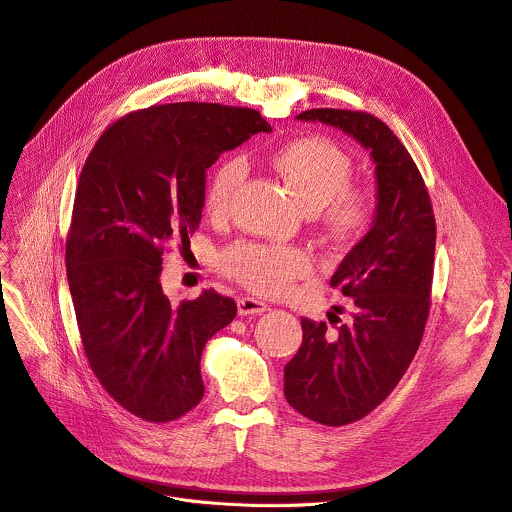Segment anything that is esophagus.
<instances>
[{
	"label": "esophagus",
	"mask_w": 512,
	"mask_h": 512,
	"mask_svg": "<svg viewBox=\"0 0 512 512\" xmlns=\"http://www.w3.org/2000/svg\"><path fill=\"white\" fill-rule=\"evenodd\" d=\"M264 311H268V304L262 300H256L252 296H242L238 300V313L242 317H250V315H262Z\"/></svg>",
	"instance_id": "obj_1"
}]
</instances>
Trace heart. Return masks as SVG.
<instances>
[{
	"instance_id": "heart-1",
	"label": "heart",
	"mask_w": 512,
	"mask_h": 512,
	"mask_svg": "<svg viewBox=\"0 0 512 512\" xmlns=\"http://www.w3.org/2000/svg\"><path fill=\"white\" fill-rule=\"evenodd\" d=\"M286 187L309 214H319L327 232L337 240H353L371 222V199L349 187L353 161L345 149L323 137H306L278 149L272 157ZM246 177V161H222L210 177L206 208L212 216H226L236 189ZM224 270L244 286L278 294L294 280L313 272V258L294 246L244 242L222 256Z\"/></svg>"
}]
</instances>
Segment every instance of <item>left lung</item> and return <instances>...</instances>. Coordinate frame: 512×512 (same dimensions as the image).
Here are the masks:
<instances>
[{"label": "left lung", "instance_id": "1", "mask_svg": "<svg viewBox=\"0 0 512 512\" xmlns=\"http://www.w3.org/2000/svg\"><path fill=\"white\" fill-rule=\"evenodd\" d=\"M341 129L369 151L377 203L369 232L349 250L331 286L353 298V315L327 331L302 319V345L284 367V395L325 426L365 418L410 367L430 313L436 222L426 183L393 131L369 113L311 109L296 117ZM335 325L339 317H329Z\"/></svg>", "mask_w": 512, "mask_h": 512}]
</instances>
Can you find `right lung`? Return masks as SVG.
<instances>
[{
    "mask_svg": "<svg viewBox=\"0 0 512 512\" xmlns=\"http://www.w3.org/2000/svg\"><path fill=\"white\" fill-rule=\"evenodd\" d=\"M262 131L272 129L254 109L173 102L119 119L82 167L68 286L90 369L137 418L171 422L203 397L201 351L238 309L216 290L175 306L163 252L199 226L206 171Z\"/></svg>",
    "mask_w": 512,
    "mask_h": 512,
    "instance_id": "1",
    "label": "right lung"
}]
</instances>
